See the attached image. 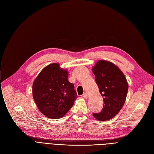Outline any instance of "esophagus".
Instances as JSON below:
<instances>
[{"label":"esophagus","mask_w":154,"mask_h":154,"mask_svg":"<svg viewBox=\"0 0 154 154\" xmlns=\"http://www.w3.org/2000/svg\"><path fill=\"white\" fill-rule=\"evenodd\" d=\"M82 97L84 98V99H87V93H84L83 95H82Z\"/></svg>","instance_id":"1"}]
</instances>
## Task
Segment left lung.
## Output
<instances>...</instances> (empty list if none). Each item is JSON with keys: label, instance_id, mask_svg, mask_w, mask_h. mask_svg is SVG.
Returning <instances> with one entry per match:
<instances>
[{"label": "left lung", "instance_id": "left-lung-1", "mask_svg": "<svg viewBox=\"0 0 154 154\" xmlns=\"http://www.w3.org/2000/svg\"><path fill=\"white\" fill-rule=\"evenodd\" d=\"M92 71L103 99L102 110L93 116L100 121L110 120L124 106L128 88L126 78L116 65L106 60H99Z\"/></svg>", "mask_w": 154, "mask_h": 154}]
</instances>
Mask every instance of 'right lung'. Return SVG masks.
Here are the masks:
<instances>
[{
  "instance_id": "add662e5",
  "label": "right lung",
  "mask_w": 154,
  "mask_h": 154,
  "mask_svg": "<svg viewBox=\"0 0 154 154\" xmlns=\"http://www.w3.org/2000/svg\"><path fill=\"white\" fill-rule=\"evenodd\" d=\"M32 93L40 111L54 119L66 115L77 97L74 84L68 80V72L56 63L40 72L34 82Z\"/></svg>"
}]
</instances>
